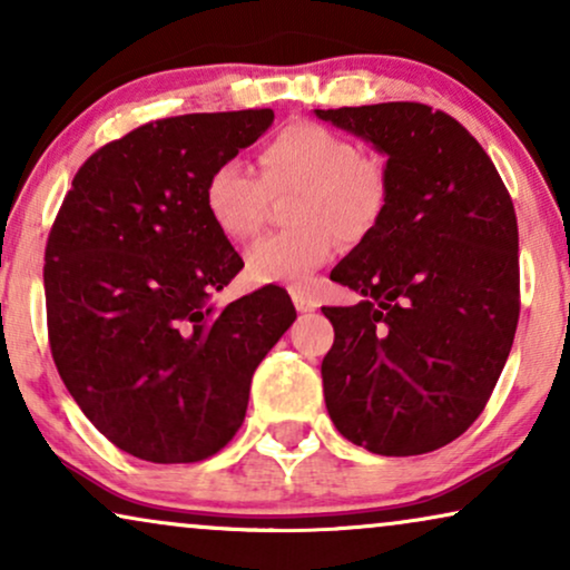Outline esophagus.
I'll use <instances>...</instances> for the list:
<instances>
[{
    "label": "esophagus",
    "instance_id": "1",
    "mask_svg": "<svg viewBox=\"0 0 570 570\" xmlns=\"http://www.w3.org/2000/svg\"><path fill=\"white\" fill-rule=\"evenodd\" d=\"M291 295H293L295 308H298L301 314H306V311H316V308H318V301L314 298V295H308V293H303V291H291Z\"/></svg>",
    "mask_w": 570,
    "mask_h": 570
}]
</instances>
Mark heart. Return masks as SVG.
<instances>
[{
	"label": "heart",
	"instance_id": "1",
	"mask_svg": "<svg viewBox=\"0 0 570 570\" xmlns=\"http://www.w3.org/2000/svg\"><path fill=\"white\" fill-rule=\"evenodd\" d=\"M298 191L291 205L293 230L272 233L246 252V275L259 285H303L332 259L337 233L361 240L386 207L389 181L379 160L365 158L353 139L326 124H285L259 150V174L240 158L213 166L202 202L209 220L233 244L264 228L272 197Z\"/></svg>",
	"mask_w": 570,
	"mask_h": 570
}]
</instances>
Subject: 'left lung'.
I'll list each match as a JSON object with an SVG mask.
<instances>
[{
  "mask_svg": "<svg viewBox=\"0 0 570 570\" xmlns=\"http://www.w3.org/2000/svg\"><path fill=\"white\" fill-rule=\"evenodd\" d=\"M318 119L389 155L381 220L332 279L361 295L322 308L337 431L381 456L459 439L493 394L519 324V228L493 160L454 116L415 100L326 108Z\"/></svg>",
  "mask_w": 570,
  "mask_h": 570,
  "instance_id": "left-lung-1",
  "label": "left lung"
}]
</instances>
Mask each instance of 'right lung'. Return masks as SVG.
Instances as JSON below:
<instances>
[{
    "instance_id": "1",
    "label": "right lung",
    "mask_w": 570,
    "mask_h": 570,
    "mask_svg": "<svg viewBox=\"0 0 570 570\" xmlns=\"http://www.w3.org/2000/svg\"><path fill=\"white\" fill-rule=\"evenodd\" d=\"M275 119L272 108L147 121L82 163L46 240L51 357L85 417L155 464L217 454L252 376L295 322L283 287L209 306L244 267L202 186Z\"/></svg>"
}]
</instances>
